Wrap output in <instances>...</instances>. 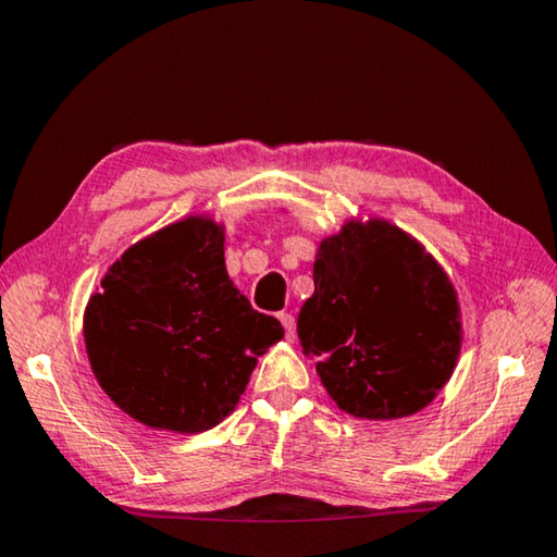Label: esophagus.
I'll list each match as a JSON object with an SVG mask.
<instances>
[{"label":"esophagus","mask_w":557,"mask_h":557,"mask_svg":"<svg viewBox=\"0 0 557 557\" xmlns=\"http://www.w3.org/2000/svg\"><path fill=\"white\" fill-rule=\"evenodd\" d=\"M278 320H281V325H284V330H286L288 343H290V339H296V320H294V315H290V313H278Z\"/></svg>","instance_id":"obj_1"}]
</instances>
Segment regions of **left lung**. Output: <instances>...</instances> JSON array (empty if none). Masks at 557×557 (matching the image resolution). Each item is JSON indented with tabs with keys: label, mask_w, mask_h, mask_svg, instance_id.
<instances>
[{
	"label": "left lung",
	"mask_w": 557,
	"mask_h": 557,
	"mask_svg": "<svg viewBox=\"0 0 557 557\" xmlns=\"http://www.w3.org/2000/svg\"><path fill=\"white\" fill-rule=\"evenodd\" d=\"M315 294L298 337L345 413L413 416L450 382L462 347L453 281L421 242L386 220H349L320 242Z\"/></svg>",
	"instance_id": "8db88e82"
}]
</instances>
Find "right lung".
<instances>
[{
  "instance_id": "1",
  "label": "right lung",
  "mask_w": 557,
  "mask_h": 557,
  "mask_svg": "<svg viewBox=\"0 0 557 557\" xmlns=\"http://www.w3.org/2000/svg\"><path fill=\"white\" fill-rule=\"evenodd\" d=\"M83 335L95 379L126 416L156 431L202 433L234 411L284 327L234 288L222 224L193 214L112 263Z\"/></svg>"
}]
</instances>
